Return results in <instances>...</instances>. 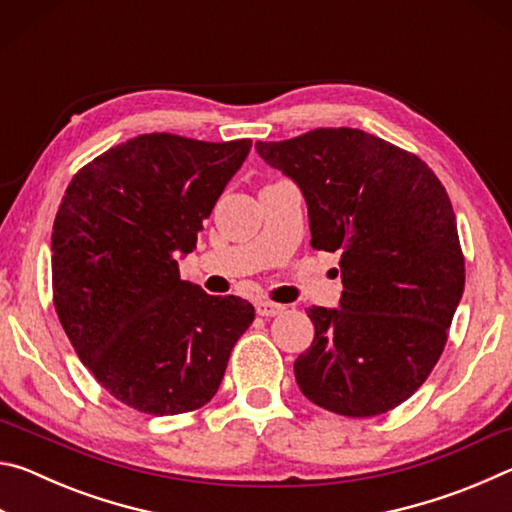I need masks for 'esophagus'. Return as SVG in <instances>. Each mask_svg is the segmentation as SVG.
Returning a JSON list of instances; mask_svg holds the SVG:
<instances>
[{"instance_id": "1", "label": "esophagus", "mask_w": 512, "mask_h": 512, "mask_svg": "<svg viewBox=\"0 0 512 512\" xmlns=\"http://www.w3.org/2000/svg\"><path fill=\"white\" fill-rule=\"evenodd\" d=\"M284 309H287V307L277 305V302H271V300H259V302H257V314H259V316H266V318L282 314Z\"/></svg>"}]
</instances>
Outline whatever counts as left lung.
<instances>
[{
	"mask_svg": "<svg viewBox=\"0 0 512 512\" xmlns=\"http://www.w3.org/2000/svg\"><path fill=\"white\" fill-rule=\"evenodd\" d=\"M255 149L300 185L311 248L341 253V309H307L314 341L293 363L302 395L345 418L388 413L431 375L463 296L443 183L415 153L359 128Z\"/></svg>",
	"mask_w": 512,
	"mask_h": 512,
	"instance_id": "left-lung-1",
	"label": "left lung"
}]
</instances>
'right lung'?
I'll list each match as a JSON object with an SVG mask.
<instances>
[{
	"label": "right lung",
	"instance_id": "add662e5",
	"mask_svg": "<svg viewBox=\"0 0 512 512\" xmlns=\"http://www.w3.org/2000/svg\"><path fill=\"white\" fill-rule=\"evenodd\" d=\"M253 140L149 133L74 173L51 235L60 325L94 379L131 409L178 415L219 391L230 352L255 320L239 296L180 280Z\"/></svg>",
	"mask_w": 512,
	"mask_h": 512
}]
</instances>
